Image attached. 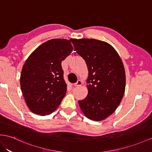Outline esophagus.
Masks as SVG:
<instances>
[{
	"mask_svg": "<svg viewBox=\"0 0 152 152\" xmlns=\"http://www.w3.org/2000/svg\"><path fill=\"white\" fill-rule=\"evenodd\" d=\"M82 83H83L82 81L79 80H77V82L75 84V87H80V86H81V85H82Z\"/></svg>",
	"mask_w": 152,
	"mask_h": 152,
	"instance_id": "esophagus-1",
	"label": "esophagus"
}]
</instances>
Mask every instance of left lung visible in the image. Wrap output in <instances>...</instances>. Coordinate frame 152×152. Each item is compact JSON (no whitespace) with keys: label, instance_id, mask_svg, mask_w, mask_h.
Here are the masks:
<instances>
[{"label":"left lung","instance_id":"1","mask_svg":"<svg viewBox=\"0 0 152 152\" xmlns=\"http://www.w3.org/2000/svg\"><path fill=\"white\" fill-rule=\"evenodd\" d=\"M71 42L88 68L87 96L78 102L84 115L100 121L112 114L123 99L126 76L123 61L115 49L96 39H74Z\"/></svg>","mask_w":152,"mask_h":152}]
</instances>
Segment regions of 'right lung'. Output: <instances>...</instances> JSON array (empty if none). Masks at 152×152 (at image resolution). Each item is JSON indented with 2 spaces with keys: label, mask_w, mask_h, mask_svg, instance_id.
Masks as SVG:
<instances>
[{
  "label": "right lung",
  "mask_w": 152,
  "mask_h": 152,
  "mask_svg": "<svg viewBox=\"0 0 152 152\" xmlns=\"http://www.w3.org/2000/svg\"><path fill=\"white\" fill-rule=\"evenodd\" d=\"M66 39H51L30 54L23 65L20 87L27 106L34 114H50L60 105L67 91L61 61L72 51Z\"/></svg>",
  "instance_id": "right-lung-1"
}]
</instances>
